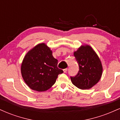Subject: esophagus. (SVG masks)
Returning a JSON list of instances; mask_svg holds the SVG:
<instances>
[{
    "label": "esophagus",
    "instance_id": "obj_1",
    "mask_svg": "<svg viewBox=\"0 0 120 120\" xmlns=\"http://www.w3.org/2000/svg\"><path fill=\"white\" fill-rule=\"evenodd\" d=\"M67 71H68V68H65L64 69H63V71H64V73H67Z\"/></svg>",
    "mask_w": 120,
    "mask_h": 120
}]
</instances>
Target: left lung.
I'll use <instances>...</instances> for the list:
<instances>
[{
  "label": "left lung",
  "instance_id": "left-lung-1",
  "mask_svg": "<svg viewBox=\"0 0 120 120\" xmlns=\"http://www.w3.org/2000/svg\"><path fill=\"white\" fill-rule=\"evenodd\" d=\"M74 56L79 65L78 73L71 77L74 86L82 90L89 89L100 80L103 68L101 61L90 46H83L74 52Z\"/></svg>",
  "mask_w": 120,
  "mask_h": 120
}]
</instances>
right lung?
Returning <instances> with one entry per match:
<instances>
[{
	"label": "right lung",
	"instance_id": "right-lung-1",
	"mask_svg": "<svg viewBox=\"0 0 120 120\" xmlns=\"http://www.w3.org/2000/svg\"><path fill=\"white\" fill-rule=\"evenodd\" d=\"M58 60L46 44L37 45L25 56L21 67L22 76L31 89L37 91L47 90L55 83L63 70L57 68Z\"/></svg>",
	"mask_w": 120,
	"mask_h": 120
}]
</instances>
